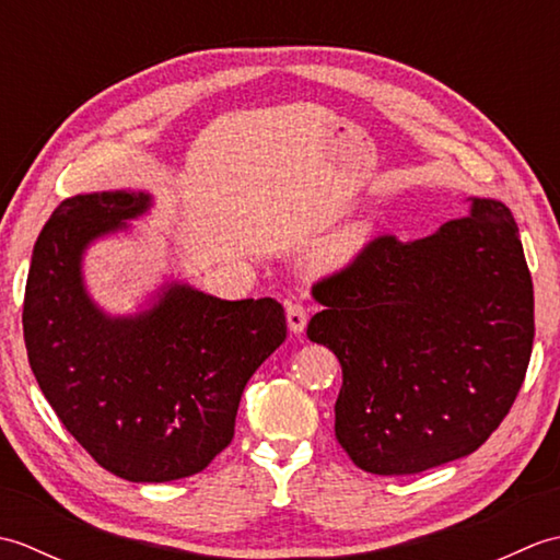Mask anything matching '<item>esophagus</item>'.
Instances as JSON below:
<instances>
[{"instance_id": "obj_1", "label": "esophagus", "mask_w": 560, "mask_h": 560, "mask_svg": "<svg viewBox=\"0 0 560 560\" xmlns=\"http://www.w3.org/2000/svg\"><path fill=\"white\" fill-rule=\"evenodd\" d=\"M287 323L293 335H301L307 325V311L301 303H289L287 305Z\"/></svg>"}]
</instances>
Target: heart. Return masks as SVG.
<instances>
[{"instance_id": "heart-1", "label": "heart", "mask_w": 560, "mask_h": 560, "mask_svg": "<svg viewBox=\"0 0 560 560\" xmlns=\"http://www.w3.org/2000/svg\"><path fill=\"white\" fill-rule=\"evenodd\" d=\"M365 243H368V225L363 223L343 225V229L331 233L327 241L319 245L315 255V265L319 269H337V267L349 265L351 259L361 255Z\"/></svg>"}]
</instances>
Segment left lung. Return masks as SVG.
<instances>
[{"label":"left lung","mask_w":560,"mask_h":560,"mask_svg":"<svg viewBox=\"0 0 560 560\" xmlns=\"http://www.w3.org/2000/svg\"><path fill=\"white\" fill-rule=\"evenodd\" d=\"M307 325L341 363L335 433L355 467L419 474L479 450L508 416L534 341L513 213L469 199L419 241L380 235L313 287Z\"/></svg>","instance_id":"1"}]
</instances>
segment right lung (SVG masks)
Returning <instances> with one entry per match:
<instances>
[{
	"label": "right lung",
	"mask_w": 560,
	"mask_h": 560,
	"mask_svg": "<svg viewBox=\"0 0 560 560\" xmlns=\"http://www.w3.org/2000/svg\"><path fill=\"white\" fill-rule=\"evenodd\" d=\"M149 207V195L115 189L52 211L33 247L23 339L77 443L115 477L163 483L229 447L247 380L287 339V317L273 299L221 301L187 283L135 317L105 315L83 289V249Z\"/></svg>",
	"instance_id": "add662e5"
}]
</instances>
